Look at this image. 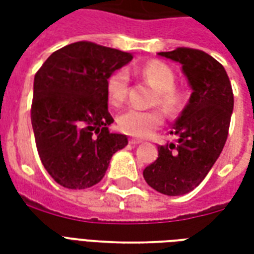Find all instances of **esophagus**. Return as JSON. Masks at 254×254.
Returning a JSON list of instances; mask_svg holds the SVG:
<instances>
[{
    "instance_id": "obj_1",
    "label": "esophagus",
    "mask_w": 254,
    "mask_h": 254,
    "mask_svg": "<svg viewBox=\"0 0 254 254\" xmlns=\"http://www.w3.org/2000/svg\"><path fill=\"white\" fill-rule=\"evenodd\" d=\"M129 143L133 144V145H136V144L141 143V140H138V138H129Z\"/></svg>"
}]
</instances>
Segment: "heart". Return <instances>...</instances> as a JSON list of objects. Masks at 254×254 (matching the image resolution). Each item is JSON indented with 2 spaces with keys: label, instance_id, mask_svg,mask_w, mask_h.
Here are the masks:
<instances>
[{
  "label": "heart",
  "instance_id": "1",
  "mask_svg": "<svg viewBox=\"0 0 254 254\" xmlns=\"http://www.w3.org/2000/svg\"><path fill=\"white\" fill-rule=\"evenodd\" d=\"M138 73L156 89L155 103L167 114H176L182 106V94L174 88L176 74L169 65L160 61H149L138 69ZM129 74L127 69H117L107 77L106 92L113 106H121L127 96ZM122 132L134 137H147L163 124V114L159 110H141L130 107L117 118Z\"/></svg>",
  "mask_w": 254,
  "mask_h": 254
}]
</instances>
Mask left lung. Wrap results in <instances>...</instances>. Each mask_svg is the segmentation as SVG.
<instances>
[{
  "label": "left lung",
  "mask_w": 254,
  "mask_h": 254,
  "mask_svg": "<svg viewBox=\"0 0 254 254\" xmlns=\"http://www.w3.org/2000/svg\"><path fill=\"white\" fill-rule=\"evenodd\" d=\"M159 56L181 64L193 92L170 132L177 141L158 147V159L143 176L155 190L181 196L200 185L222 152L234 95L223 65L205 52L177 47Z\"/></svg>",
  "instance_id": "8db88e82"
}]
</instances>
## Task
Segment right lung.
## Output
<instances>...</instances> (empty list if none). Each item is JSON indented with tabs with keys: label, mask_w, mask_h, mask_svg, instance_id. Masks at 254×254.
<instances>
[{
	"label": "right lung",
	"mask_w": 254,
	"mask_h": 254,
	"mask_svg": "<svg viewBox=\"0 0 254 254\" xmlns=\"http://www.w3.org/2000/svg\"><path fill=\"white\" fill-rule=\"evenodd\" d=\"M132 58L130 53L81 41L53 53L36 72L31 105L36 148L61 187H94L111 156L127 144L125 134L109 130L114 120L106 81Z\"/></svg>",
	"instance_id": "1"
}]
</instances>
